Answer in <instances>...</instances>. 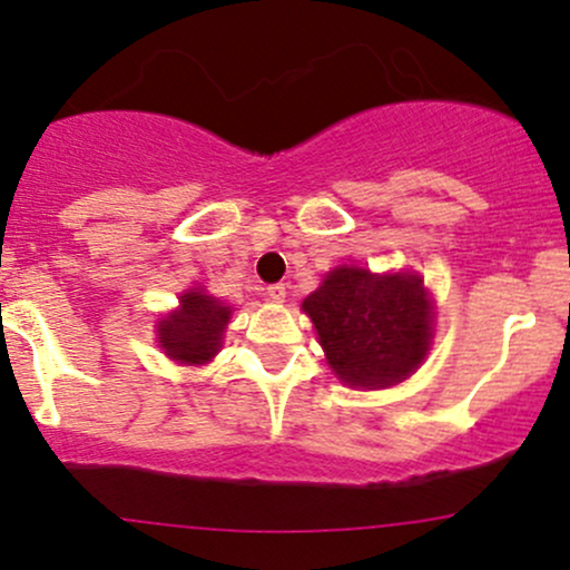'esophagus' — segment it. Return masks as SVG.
<instances>
[{"instance_id": "1", "label": "esophagus", "mask_w": 570, "mask_h": 570, "mask_svg": "<svg viewBox=\"0 0 570 570\" xmlns=\"http://www.w3.org/2000/svg\"><path fill=\"white\" fill-rule=\"evenodd\" d=\"M266 298L268 302H285V285L283 283H274V285H268L266 287Z\"/></svg>"}]
</instances>
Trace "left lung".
<instances>
[{
    "label": "left lung",
    "mask_w": 570,
    "mask_h": 570,
    "mask_svg": "<svg viewBox=\"0 0 570 570\" xmlns=\"http://www.w3.org/2000/svg\"><path fill=\"white\" fill-rule=\"evenodd\" d=\"M331 368L350 387H390L406 380L431 347V302L417 274L334 268L304 298Z\"/></svg>",
    "instance_id": "1"
}]
</instances>
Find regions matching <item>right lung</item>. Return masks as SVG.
I'll list each match as a JSON object with an SVG mask.
<instances>
[{"label":"right lung","instance_id":"add662e5","mask_svg":"<svg viewBox=\"0 0 570 570\" xmlns=\"http://www.w3.org/2000/svg\"><path fill=\"white\" fill-rule=\"evenodd\" d=\"M232 309L202 291H190L180 298V309L161 320L158 342L164 353L180 363H207L220 350L223 328Z\"/></svg>","mask_w":570,"mask_h":570}]
</instances>
